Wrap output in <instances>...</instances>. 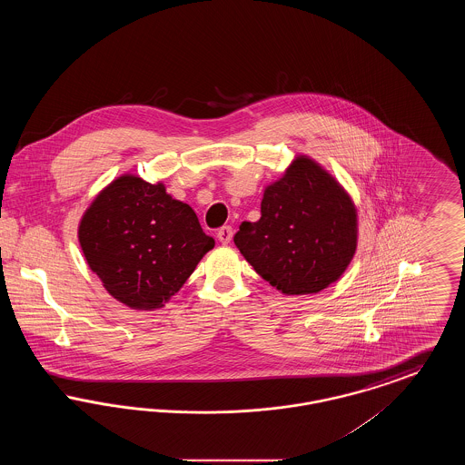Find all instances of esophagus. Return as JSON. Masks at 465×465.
Segmentation results:
<instances>
[{"label":"esophagus","mask_w":465,"mask_h":465,"mask_svg":"<svg viewBox=\"0 0 465 465\" xmlns=\"http://www.w3.org/2000/svg\"><path fill=\"white\" fill-rule=\"evenodd\" d=\"M232 237H233V228H232V226H222V228L218 230V241H220V242L230 243Z\"/></svg>","instance_id":"34e87169"}]
</instances>
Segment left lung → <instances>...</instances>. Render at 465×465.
<instances>
[{"label": "left lung", "mask_w": 465, "mask_h": 465, "mask_svg": "<svg viewBox=\"0 0 465 465\" xmlns=\"http://www.w3.org/2000/svg\"><path fill=\"white\" fill-rule=\"evenodd\" d=\"M355 209L343 188L300 156L265 190L262 218L243 222L233 242L252 268L286 294L328 288L354 258Z\"/></svg>", "instance_id": "obj_1"}]
</instances>
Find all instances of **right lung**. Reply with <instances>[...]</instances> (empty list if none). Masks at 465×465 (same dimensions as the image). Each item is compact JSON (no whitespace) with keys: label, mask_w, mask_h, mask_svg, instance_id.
Here are the masks:
<instances>
[{"label":"right lung","mask_w":465,"mask_h":465,"mask_svg":"<svg viewBox=\"0 0 465 465\" xmlns=\"http://www.w3.org/2000/svg\"><path fill=\"white\" fill-rule=\"evenodd\" d=\"M78 237L111 296L141 310L171 300L214 247L188 203L135 176L118 177L94 200Z\"/></svg>","instance_id":"1"}]
</instances>
